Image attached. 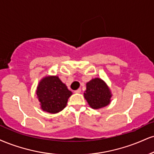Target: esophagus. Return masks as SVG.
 Instances as JSON below:
<instances>
[{
	"instance_id": "1",
	"label": "esophagus",
	"mask_w": 154,
	"mask_h": 154,
	"mask_svg": "<svg viewBox=\"0 0 154 154\" xmlns=\"http://www.w3.org/2000/svg\"><path fill=\"white\" fill-rule=\"evenodd\" d=\"M75 93H80V92H81V89H77V90H75Z\"/></svg>"
}]
</instances>
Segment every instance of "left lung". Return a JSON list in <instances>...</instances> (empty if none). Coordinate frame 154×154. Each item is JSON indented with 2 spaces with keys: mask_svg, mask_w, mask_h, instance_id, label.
Instances as JSON below:
<instances>
[{
  "mask_svg": "<svg viewBox=\"0 0 154 154\" xmlns=\"http://www.w3.org/2000/svg\"><path fill=\"white\" fill-rule=\"evenodd\" d=\"M84 97L93 109L105 107L110 103L111 93L106 84L101 79L95 78L87 83Z\"/></svg>",
  "mask_w": 154,
  "mask_h": 154,
  "instance_id": "left-lung-1",
  "label": "left lung"
}]
</instances>
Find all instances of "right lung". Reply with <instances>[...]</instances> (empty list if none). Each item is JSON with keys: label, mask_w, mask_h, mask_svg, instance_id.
<instances>
[{"label": "right lung", "mask_w": 154, "mask_h": 154, "mask_svg": "<svg viewBox=\"0 0 154 154\" xmlns=\"http://www.w3.org/2000/svg\"><path fill=\"white\" fill-rule=\"evenodd\" d=\"M42 110L57 113L66 107L72 92L57 76L47 77L39 82L36 90Z\"/></svg>", "instance_id": "1"}]
</instances>
